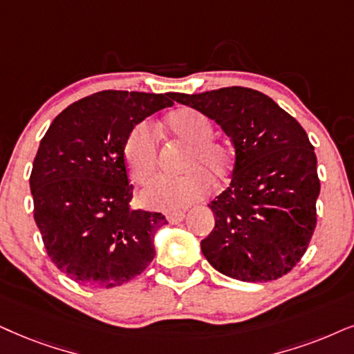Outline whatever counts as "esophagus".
<instances>
[{
	"instance_id": "34e87169",
	"label": "esophagus",
	"mask_w": 354,
	"mask_h": 354,
	"mask_svg": "<svg viewBox=\"0 0 354 354\" xmlns=\"http://www.w3.org/2000/svg\"><path fill=\"white\" fill-rule=\"evenodd\" d=\"M185 217H186V212H183V210H180V212H171L167 216L169 223H180Z\"/></svg>"
}]
</instances>
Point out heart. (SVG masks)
Segmentation results:
<instances>
[{
	"label": "heart",
	"mask_w": 354,
	"mask_h": 354,
	"mask_svg": "<svg viewBox=\"0 0 354 354\" xmlns=\"http://www.w3.org/2000/svg\"><path fill=\"white\" fill-rule=\"evenodd\" d=\"M168 131L185 142L187 150L183 158L181 176H158L142 191L145 205L160 210H180L207 198L212 191V178L222 181L229 178L234 156L229 147L212 138V122L203 113L181 109L169 115ZM158 137L149 122L132 129L124 144V160L132 181L145 183L158 167Z\"/></svg>",
	"instance_id": "1"
}]
</instances>
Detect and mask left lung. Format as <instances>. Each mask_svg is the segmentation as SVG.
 I'll list each match as a JSON object with an SVG mask.
<instances>
[{
	"mask_svg": "<svg viewBox=\"0 0 354 354\" xmlns=\"http://www.w3.org/2000/svg\"><path fill=\"white\" fill-rule=\"evenodd\" d=\"M173 100L214 119L235 149L232 183L209 207L216 227L201 241L218 272L247 283L288 274L317 225L320 180L306 131L270 96L230 86Z\"/></svg>",
	"mask_w": 354,
	"mask_h": 354,
	"instance_id": "left-lung-1",
	"label": "left lung"
}]
</instances>
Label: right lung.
Returning a JSON list of instances; mask_svg holds the SVG:
<instances>
[{
  "label": "right lung",
  "mask_w": 354,
  "mask_h": 354,
  "mask_svg": "<svg viewBox=\"0 0 354 354\" xmlns=\"http://www.w3.org/2000/svg\"><path fill=\"white\" fill-rule=\"evenodd\" d=\"M173 93L106 89L53 119L34 158V218L48 258L75 283L115 288L145 271L163 214L131 209L125 138Z\"/></svg>",
  "instance_id": "add662e5"
}]
</instances>
